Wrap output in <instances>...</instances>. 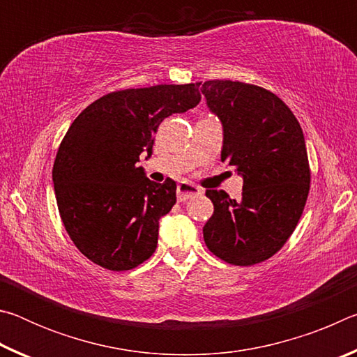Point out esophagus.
<instances>
[{"label": "esophagus", "instance_id": "1", "mask_svg": "<svg viewBox=\"0 0 357 357\" xmlns=\"http://www.w3.org/2000/svg\"><path fill=\"white\" fill-rule=\"evenodd\" d=\"M202 193H203V190L200 189V187L192 184V183H187V181H183V183L178 184V200L179 202H185L195 195H202Z\"/></svg>", "mask_w": 357, "mask_h": 357}]
</instances>
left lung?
Returning <instances> with one entry per match:
<instances>
[{
    "instance_id": "1",
    "label": "left lung",
    "mask_w": 357,
    "mask_h": 357,
    "mask_svg": "<svg viewBox=\"0 0 357 357\" xmlns=\"http://www.w3.org/2000/svg\"><path fill=\"white\" fill-rule=\"evenodd\" d=\"M202 93L223 126L222 162L243 174V198L206 190L214 213L203 227L208 249L234 266L275 255L291 236L310 190V165L299 121L261 86L208 80Z\"/></svg>"
}]
</instances>
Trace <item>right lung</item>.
<instances>
[{"label": "right lung", "instance_id": "obj_1", "mask_svg": "<svg viewBox=\"0 0 357 357\" xmlns=\"http://www.w3.org/2000/svg\"><path fill=\"white\" fill-rule=\"evenodd\" d=\"M200 83L155 84L102 96L66 132L53 164L58 211L75 247L108 271L153 255L159 219L176 203V183H153L140 154L153 153L162 121L202 100Z\"/></svg>", "mask_w": 357, "mask_h": 357}]
</instances>
